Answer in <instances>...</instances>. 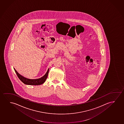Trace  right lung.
Wrapping results in <instances>:
<instances>
[{
	"label": "right lung",
	"instance_id": "add662e5",
	"mask_svg": "<svg viewBox=\"0 0 124 124\" xmlns=\"http://www.w3.org/2000/svg\"><path fill=\"white\" fill-rule=\"evenodd\" d=\"M14 70L16 73L18 78L20 79V80L22 82H23L25 85H42L43 84L47 79V78L48 77V71H49V69H48V70H47V72L45 75L41 78H39L38 79H30L25 78L23 77V76H21L20 74L18 73L15 68Z\"/></svg>",
	"mask_w": 124,
	"mask_h": 124
}]
</instances>
